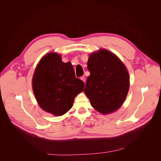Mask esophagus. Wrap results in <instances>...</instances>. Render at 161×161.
Returning <instances> with one entry per match:
<instances>
[{"label":"esophagus","instance_id":"34e87169","mask_svg":"<svg viewBox=\"0 0 161 161\" xmlns=\"http://www.w3.org/2000/svg\"><path fill=\"white\" fill-rule=\"evenodd\" d=\"M80 79H81L82 81H83L84 82H85V77L84 76H81V77H80Z\"/></svg>","mask_w":161,"mask_h":161}]
</instances>
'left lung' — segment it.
I'll return each mask as SVG.
<instances>
[{
	"label": "left lung",
	"mask_w": 161,
	"mask_h": 161,
	"mask_svg": "<svg viewBox=\"0 0 161 161\" xmlns=\"http://www.w3.org/2000/svg\"><path fill=\"white\" fill-rule=\"evenodd\" d=\"M85 93L93 108L103 114L118 109L125 101L130 87L125 66L114 53L101 50L90 55Z\"/></svg>",
	"instance_id": "obj_1"
}]
</instances>
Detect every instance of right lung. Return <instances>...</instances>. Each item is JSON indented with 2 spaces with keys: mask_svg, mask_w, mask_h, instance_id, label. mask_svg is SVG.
Wrapping results in <instances>:
<instances>
[{
  "mask_svg": "<svg viewBox=\"0 0 161 161\" xmlns=\"http://www.w3.org/2000/svg\"><path fill=\"white\" fill-rule=\"evenodd\" d=\"M33 92L40 108L60 116L69 111L75 97L84 89V82L76 78L70 62L49 53L39 62L32 80Z\"/></svg>",
  "mask_w": 161,
  "mask_h": 161,
  "instance_id": "1",
  "label": "right lung"
}]
</instances>
